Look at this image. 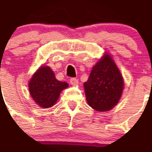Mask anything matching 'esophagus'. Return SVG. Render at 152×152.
I'll use <instances>...</instances> for the list:
<instances>
[{
  "label": "esophagus",
  "instance_id": "esophagus-1",
  "mask_svg": "<svg viewBox=\"0 0 152 152\" xmlns=\"http://www.w3.org/2000/svg\"><path fill=\"white\" fill-rule=\"evenodd\" d=\"M70 84L72 85V86H77L78 85V80L76 79V78H75V77H73V78H70Z\"/></svg>",
  "mask_w": 152,
  "mask_h": 152
}]
</instances>
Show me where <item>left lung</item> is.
<instances>
[{"instance_id": "obj_1", "label": "left lung", "mask_w": 152, "mask_h": 152, "mask_svg": "<svg viewBox=\"0 0 152 152\" xmlns=\"http://www.w3.org/2000/svg\"><path fill=\"white\" fill-rule=\"evenodd\" d=\"M124 79L113 58L108 53L93 66L84 82L88 104L99 112H106L117 104L124 89Z\"/></svg>"}]
</instances>
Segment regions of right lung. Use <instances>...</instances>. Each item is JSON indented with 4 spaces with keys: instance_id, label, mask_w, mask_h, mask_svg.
<instances>
[{
    "instance_id": "right-lung-1",
    "label": "right lung",
    "mask_w": 152,
    "mask_h": 152,
    "mask_svg": "<svg viewBox=\"0 0 152 152\" xmlns=\"http://www.w3.org/2000/svg\"><path fill=\"white\" fill-rule=\"evenodd\" d=\"M68 83L56 79L55 73L48 66H41L28 82L31 97L43 109L52 107L57 102L60 93L68 87Z\"/></svg>"
}]
</instances>
